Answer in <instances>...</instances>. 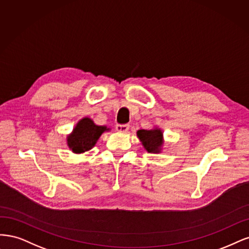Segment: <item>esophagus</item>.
Masks as SVG:
<instances>
[{
	"instance_id": "obj_1",
	"label": "esophagus",
	"mask_w": 249,
	"mask_h": 249,
	"mask_svg": "<svg viewBox=\"0 0 249 249\" xmlns=\"http://www.w3.org/2000/svg\"><path fill=\"white\" fill-rule=\"evenodd\" d=\"M116 129L119 132H126V131H128V129H129V125L128 124H117Z\"/></svg>"
}]
</instances>
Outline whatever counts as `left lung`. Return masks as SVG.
<instances>
[{
  "label": "left lung",
  "mask_w": 249,
  "mask_h": 249,
  "mask_svg": "<svg viewBox=\"0 0 249 249\" xmlns=\"http://www.w3.org/2000/svg\"><path fill=\"white\" fill-rule=\"evenodd\" d=\"M136 134H138L143 148H145L149 153H159L163 143L161 130L158 129V128L150 130L141 129L136 132Z\"/></svg>",
  "instance_id": "8db88e82"
}]
</instances>
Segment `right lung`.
I'll use <instances>...</instances> for the list:
<instances>
[{
    "mask_svg": "<svg viewBox=\"0 0 249 249\" xmlns=\"http://www.w3.org/2000/svg\"><path fill=\"white\" fill-rule=\"evenodd\" d=\"M107 130L109 128L107 126H98L90 118H84L67 138V143L74 153H84L92 149L100 135Z\"/></svg>",
    "mask_w": 249,
    "mask_h": 249,
    "instance_id": "1",
    "label": "right lung"
}]
</instances>
